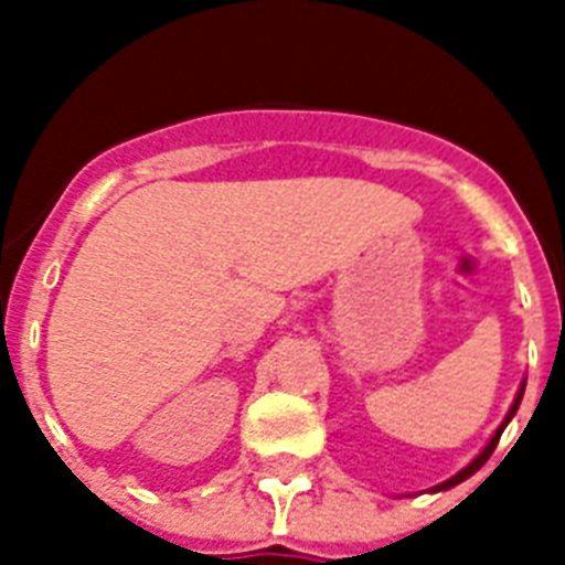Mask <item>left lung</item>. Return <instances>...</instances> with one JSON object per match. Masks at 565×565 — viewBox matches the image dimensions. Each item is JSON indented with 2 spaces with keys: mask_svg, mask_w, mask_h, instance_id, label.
Listing matches in <instances>:
<instances>
[{
  "mask_svg": "<svg viewBox=\"0 0 565 565\" xmlns=\"http://www.w3.org/2000/svg\"><path fill=\"white\" fill-rule=\"evenodd\" d=\"M522 393H525V384H522V390H519V395H516V402H513V407H510V413H508V419L501 422V428H499V430H495V434H492V439H490V446L483 448L481 455L475 457L472 463L466 466L463 472H457V475H455V478H448V481H446V483H439L437 490H448V487H455V483L466 481V478H469V475H475V472H478V469H481V466H483V463H487V460H490V455H492V451H495V446H499V439H501V430L508 428V422H510V419H513V413H516V411H519V402H522Z\"/></svg>",
  "mask_w": 565,
  "mask_h": 565,
  "instance_id": "obj_1",
  "label": "left lung"
}]
</instances>
